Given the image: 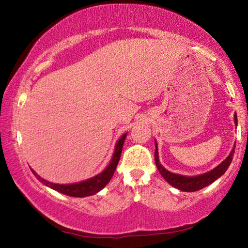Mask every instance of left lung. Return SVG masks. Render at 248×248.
I'll use <instances>...</instances> for the list:
<instances>
[{"mask_svg":"<svg viewBox=\"0 0 248 248\" xmlns=\"http://www.w3.org/2000/svg\"><path fill=\"white\" fill-rule=\"evenodd\" d=\"M234 120H235V124L237 125L236 114L234 115ZM234 149H235V146L233 148V150L231 151L229 156L226 157L219 166H217L215 170H210V171H208V173L202 174V175L194 176V177H187V176L173 174V173H170V171L166 170L158 161L157 144H156V149H155V154H154L155 164H156L157 170H159V173H161V175L163 176V178H164L167 183L170 184L171 186H174L175 188H177V189L183 190V191H197V190L202 189V188H204V187H207L208 185L212 184L215 180L221 177V176L225 173L226 170L229 169L231 162H232V159H233V155H234V151H235Z\"/></svg>","mask_w":248,"mask_h":248,"instance_id":"8db88e82","label":"left lung"}]
</instances>
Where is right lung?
<instances>
[{
  "label": "right lung",
  "instance_id": "right-lung-1",
  "mask_svg": "<svg viewBox=\"0 0 248 248\" xmlns=\"http://www.w3.org/2000/svg\"><path fill=\"white\" fill-rule=\"evenodd\" d=\"M127 134H124L123 137L120 138L119 141L117 142L116 148H115V152L114 155H112V158L109 165L106 167V170H104L102 173L98 174L97 176H95L93 178H90L87 180H84V182L78 183V184H71V185H59V184H52L49 183L47 180H45L44 178H41L40 176L37 175L35 171H32V174L38 178L41 183L45 184L46 186H48L52 189L57 190L61 194H64L66 196L70 197H87V196H92L98 192L99 190H102L103 188L106 186V185L109 183V180L111 179L112 175H114L116 167L118 165V162L120 159V155L121 152H123V146H124V142Z\"/></svg>",
  "mask_w": 248,
  "mask_h": 248
}]
</instances>
